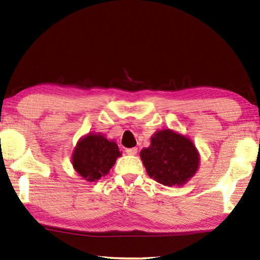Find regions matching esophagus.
Wrapping results in <instances>:
<instances>
[{
    "mask_svg": "<svg viewBox=\"0 0 260 260\" xmlns=\"http://www.w3.org/2000/svg\"><path fill=\"white\" fill-rule=\"evenodd\" d=\"M126 153L128 154V155H135V154L137 153V148H136V147L127 148V150H126Z\"/></svg>",
    "mask_w": 260,
    "mask_h": 260,
    "instance_id": "obj_1",
    "label": "esophagus"
}]
</instances>
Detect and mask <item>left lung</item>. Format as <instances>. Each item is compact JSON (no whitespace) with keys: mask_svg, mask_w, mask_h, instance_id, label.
<instances>
[{"mask_svg":"<svg viewBox=\"0 0 260 260\" xmlns=\"http://www.w3.org/2000/svg\"><path fill=\"white\" fill-rule=\"evenodd\" d=\"M140 155L150 178L167 186L185 184L200 163L192 141L172 129L156 132Z\"/></svg>","mask_w":260,"mask_h":260,"instance_id":"left-lung-1","label":"left lung"}]
</instances>
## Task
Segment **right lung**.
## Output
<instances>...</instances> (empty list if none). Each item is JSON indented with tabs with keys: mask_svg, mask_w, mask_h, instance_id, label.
Instances as JSON below:
<instances>
[{
	"mask_svg": "<svg viewBox=\"0 0 260 260\" xmlns=\"http://www.w3.org/2000/svg\"><path fill=\"white\" fill-rule=\"evenodd\" d=\"M120 155L115 142L108 141L99 133H89L77 143L73 153V165L81 178L88 182H96L108 174Z\"/></svg>",
	"mask_w": 260,
	"mask_h": 260,
	"instance_id": "obj_1",
	"label": "right lung"
}]
</instances>
